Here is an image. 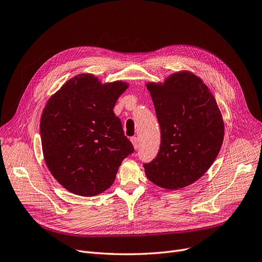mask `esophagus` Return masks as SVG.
<instances>
[{
	"label": "esophagus",
	"instance_id": "1",
	"mask_svg": "<svg viewBox=\"0 0 262 262\" xmlns=\"http://www.w3.org/2000/svg\"><path fill=\"white\" fill-rule=\"evenodd\" d=\"M130 141H132V143H133L134 148L137 150L138 147H139V140H138V138H137V137H132V138H130Z\"/></svg>",
	"mask_w": 262,
	"mask_h": 262
}]
</instances>
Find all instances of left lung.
I'll return each mask as SVG.
<instances>
[{
    "label": "left lung",
    "mask_w": 262,
    "mask_h": 262,
    "mask_svg": "<svg viewBox=\"0 0 262 262\" xmlns=\"http://www.w3.org/2000/svg\"><path fill=\"white\" fill-rule=\"evenodd\" d=\"M161 127L157 158L143 164L154 185L176 190L190 186L211 166L220 151L225 124L214 96L189 71L164 83H147Z\"/></svg>",
    "instance_id": "1"
}]
</instances>
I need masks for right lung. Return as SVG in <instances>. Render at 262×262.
<instances>
[{
  "label": "right lung",
  "mask_w": 262,
  "mask_h": 262,
  "mask_svg": "<svg viewBox=\"0 0 262 262\" xmlns=\"http://www.w3.org/2000/svg\"><path fill=\"white\" fill-rule=\"evenodd\" d=\"M128 84H102L82 73L48 99L40 123L45 163L74 194L94 196L109 189L122 161L134 152L113 108Z\"/></svg>",
  "instance_id": "right-lung-1"
}]
</instances>
